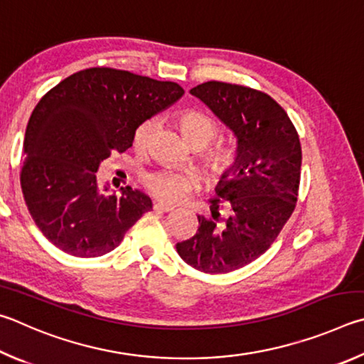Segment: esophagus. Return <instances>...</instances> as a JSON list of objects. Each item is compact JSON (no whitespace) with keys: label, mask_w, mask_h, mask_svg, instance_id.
<instances>
[{"label":"esophagus","mask_w":364,"mask_h":364,"mask_svg":"<svg viewBox=\"0 0 364 364\" xmlns=\"http://www.w3.org/2000/svg\"><path fill=\"white\" fill-rule=\"evenodd\" d=\"M153 209H155V211H159V213H171L174 208L169 206V205H164V203H155V205H153Z\"/></svg>","instance_id":"34e87169"}]
</instances>
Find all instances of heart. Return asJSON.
Segmentation results:
<instances>
[{
  "label": "heart",
  "mask_w": 364,
  "mask_h": 364,
  "mask_svg": "<svg viewBox=\"0 0 364 364\" xmlns=\"http://www.w3.org/2000/svg\"><path fill=\"white\" fill-rule=\"evenodd\" d=\"M155 127L156 123L151 118L144 119L136 127L132 144L137 150H145L149 146ZM178 127H181L182 136L187 139V142L193 146H200V149L218 137L220 129L218 119L209 113L200 110L183 112L178 117ZM205 163L208 169L214 174H222V172L228 171L233 166L235 151L228 145L215 144L206 150ZM145 186L156 198L168 203H176L183 200L192 192L193 178L172 171H158L145 177Z\"/></svg>",
  "instance_id": "b5f03b06"
}]
</instances>
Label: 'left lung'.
I'll return each instance as SVG.
<instances>
[{
  "instance_id": "1",
  "label": "left lung",
  "mask_w": 364,
  "mask_h": 364,
  "mask_svg": "<svg viewBox=\"0 0 364 364\" xmlns=\"http://www.w3.org/2000/svg\"><path fill=\"white\" fill-rule=\"evenodd\" d=\"M190 94L237 137V156L215 187L213 218L198 215V230L177 243L188 265L205 273H228L269 250L297 203L302 149L283 107L257 89L208 81ZM220 205L228 218H220Z\"/></svg>"
}]
</instances>
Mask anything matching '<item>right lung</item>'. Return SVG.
I'll return each instance as SVG.
<instances>
[{
    "label": "right lung",
    "mask_w": 364,
    "mask_h": 364,
    "mask_svg": "<svg viewBox=\"0 0 364 364\" xmlns=\"http://www.w3.org/2000/svg\"><path fill=\"white\" fill-rule=\"evenodd\" d=\"M182 95L177 82L108 67L81 70L43 95L25 131L21 187L50 243L76 257L104 256L150 211L140 190L105 196L95 172L112 153L132 146L144 119Z\"/></svg>",
    "instance_id": "obj_1"
}]
</instances>
